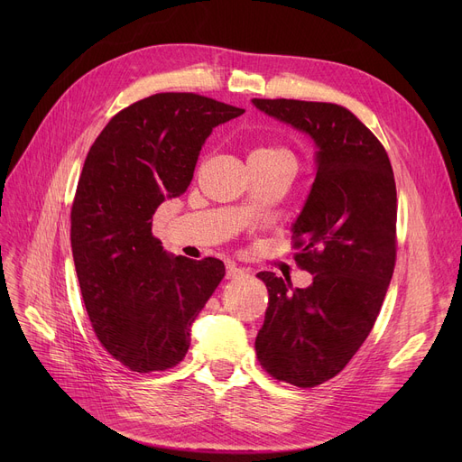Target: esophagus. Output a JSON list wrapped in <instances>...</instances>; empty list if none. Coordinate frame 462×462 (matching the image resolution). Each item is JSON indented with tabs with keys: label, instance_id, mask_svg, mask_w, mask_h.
Masks as SVG:
<instances>
[{
	"label": "esophagus",
	"instance_id": "esophagus-1",
	"mask_svg": "<svg viewBox=\"0 0 462 462\" xmlns=\"http://www.w3.org/2000/svg\"><path fill=\"white\" fill-rule=\"evenodd\" d=\"M245 273H247V272L237 268V265H236L234 262H228V263H226V279H239V277H244Z\"/></svg>",
	"mask_w": 462,
	"mask_h": 462
}]
</instances>
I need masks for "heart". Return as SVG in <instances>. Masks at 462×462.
<instances>
[{"instance_id":"obj_1","label":"heart","mask_w":462,"mask_h":462,"mask_svg":"<svg viewBox=\"0 0 462 462\" xmlns=\"http://www.w3.org/2000/svg\"><path fill=\"white\" fill-rule=\"evenodd\" d=\"M251 155H256V157H275V155H288V152L281 150V148H258L254 150Z\"/></svg>"}]
</instances>
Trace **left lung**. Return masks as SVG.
Returning <instances> with one entry per match:
<instances>
[{
	"mask_svg": "<svg viewBox=\"0 0 462 462\" xmlns=\"http://www.w3.org/2000/svg\"><path fill=\"white\" fill-rule=\"evenodd\" d=\"M253 105L317 145V178L292 225L296 262L312 284L292 288L260 272L270 303L254 341L272 376L312 387L346 367L376 322L395 268V178L383 145L348 108L294 99Z\"/></svg>",
	"mask_w": 462,
	"mask_h": 462,
	"instance_id": "1",
	"label": "left lung"
}]
</instances>
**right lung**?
I'll use <instances>...</instances> for the list:
<instances>
[{
    "mask_svg": "<svg viewBox=\"0 0 462 462\" xmlns=\"http://www.w3.org/2000/svg\"><path fill=\"white\" fill-rule=\"evenodd\" d=\"M244 112L157 93L116 114L86 157L70 209L72 258L97 338L131 371L178 365L225 277L221 260L166 253L152 218L187 190L211 131Z\"/></svg>",
    "mask_w": 462,
    "mask_h": 462,
    "instance_id": "1",
    "label": "right lung"
}]
</instances>
